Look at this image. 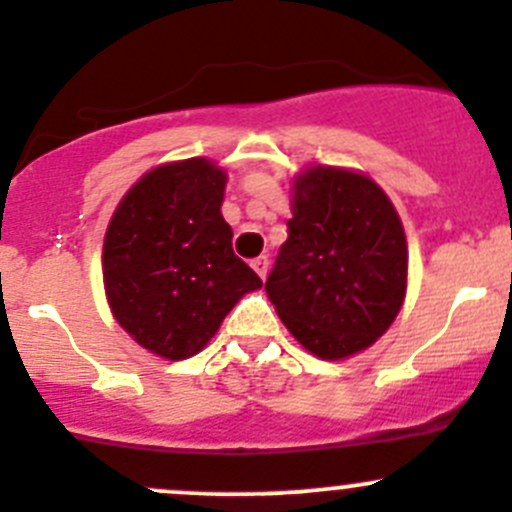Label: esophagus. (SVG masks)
<instances>
[{
	"label": "esophagus",
	"mask_w": 512,
	"mask_h": 512,
	"mask_svg": "<svg viewBox=\"0 0 512 512\" xmlns=\"http://www.w3.org/2000/svg\"><path fill=\"white\" fill-rule=\"evenodd\" d=\"M251 266H254V271L258 273V276L266 278V273H268V256L254 258V261H251Z\"/></svg>",
	"instance_id": "1"
}]
</instances>
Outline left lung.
<instances>
[{"instance_id":"8db88e82","label":"left lung","mask_w":512,"mask_h":512,"mask_svg":"<svg viewBox=\"0 0 512 512\" xmlns=\"http://www.w3.org/2000/svg\"><path fill=\"white\" fill-rule=\"evenodd\" d=\"M266 293L303 348L346 358L381 338L406 296L408 246L381 186L316 166L293 184V219Z\"/></svg>"}]
</instances>
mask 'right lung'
<instances>
[{
    "mask_svg": "<svg viewBox=\"0 0 512 512\" xmlns=\"http://www.w3.org/2000/svg\"><path fill=\"white\" fill-rule=\"evenodd\" d=\"M226 174L206 159L149 171L121 199L104 239V286L139 346L181 361L209 343L244 293L261 288L221 216Z\"/></svg>",
    "mask_w": 512,
    "mask_h": 512,
    "instance_id": "obj_1",
    "label": "right lung"
}]
</instances>
